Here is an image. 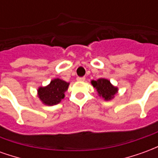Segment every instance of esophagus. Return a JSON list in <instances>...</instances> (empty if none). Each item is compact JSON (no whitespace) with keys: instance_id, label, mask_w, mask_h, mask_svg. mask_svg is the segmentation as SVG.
<instances>
[{"instance_id":"34e87169","label":"esophagus","mask_w":158,"mask_h":158,"mask_svg":"<svg viewBox=\"0 0 158 158\" xmlns=\"http://www.w3.org/2000/svg\"><path fill=\"white\" fill-rule=\"evenodd\" d=\"M77 80L79 81V82H83V81L85 80V77H78V78H77Z\"/></svg>"}]
</instances>
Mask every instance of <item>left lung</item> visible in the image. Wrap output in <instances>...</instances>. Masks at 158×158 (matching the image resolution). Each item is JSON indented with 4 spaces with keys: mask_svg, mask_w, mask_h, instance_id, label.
<instances>
[{
    "mask_svg": "<svg viewBox=\"0 0 158 158\" xmlns=\"http://www.w3.org/2000/svg\"><path fill=\"white\" fill-rule=\"evenodd\" d=\"M91 85L96 89L98 96L105 101L113 100L118 92V88L114 86L110 80L105 78H100L97 80H91Z\"/></svg>",
    "mask_w": 158,
    "mask_h": 158,
    "instance_id": "left-lung-1",
    "label": "left lung"
}]
</instances>
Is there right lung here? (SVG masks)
I'll list each match as a JSON object with an SVG mask.
<instances>
[{
    "label": "right lung",
    "mask_w": 158,
    "mask_h": 158,
    "mask_svg": "<svg viewBox=\"0 0 158 158\" xmlns=\"http://www.w3.org/2000/svg\"><path fill=\"white\" fill-rule=\"evenodd\" d=\"M69 83L61 79H53L46 86H40L37 89L40 101L46 106H54L61 102L68 90Z\"/></svg>",
    "instance_id": "add662e5"
}]
</instances>
